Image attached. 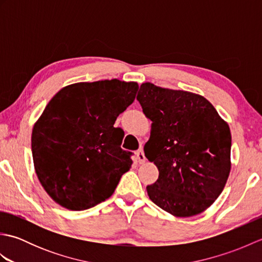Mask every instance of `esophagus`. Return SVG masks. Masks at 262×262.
Here are the masks:
<instances>
[{"label":"esophagus","instance_id":"1","mask_svg":"<svg viewBox=\"0 0 262 262\" xmlns=\"http://www.w3.org/2000/svg\"><path fill=\"white\" fill-rule=\"evenodd\" d=\"M136 157H137L138 162H140L141 164H142V163H145L146 158H145V154H144L143 148H140V149H138L137 153H136Z\"/></svg>","mask_w":262,"mask_h":262}]
</instances>
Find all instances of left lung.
Returning <instances> with one entry per match:
<instances>
[{
  "instance_id": "obj_1",
  "label": "left lung",
  "mask_w": 262,
  "mask_h": 262,
  "mask_svg": "<svg viewBox=\"0 0 262 262\" xmlns=\"http://www.w3.org/2000/svg\"><path fill=\"white\" fill-rule=\"evenodd\" d=\"M151 119L145 157L159 169L149 199L177 217L203 213L226 185L232 137L227 122L199 94L143 83L137 93Z\"/></svg>"
}]
</instances>
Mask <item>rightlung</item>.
Listing matches in <instances>:
<instances>
[{"instance_id": "right-lung-1", "label": "right lung", "mask_w": 262, "mask_h": 262, "mask_svg": "<svg viewBox=\"0 0 262 262\" xmlns=\"http://www.w3.org/2000/svg\"><path fill=\"white\" fill-rule=\"evenodd\" d=\"M138 84L117 79L63 88L36 121L33 165L55 203L84 210L104 202L130 169V152L120 147L124 132L115 121L134 102Z\"/></svg>"}]
</instances>
